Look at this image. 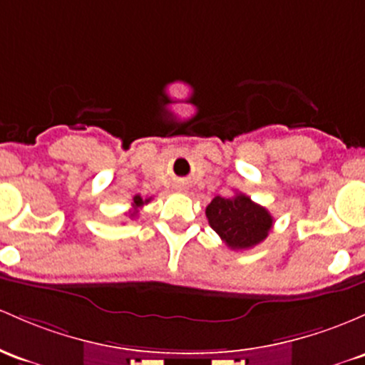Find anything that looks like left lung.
I'll return each instance as SVG.
<instances>
[{
	"mask_svg": "<svg viewBox=\"0 0 365 365\" xmlns=\"http://www.w3.org/2000/svg\"><path fill=\"white\" fill-rule=\"evenodd\" d=\"M207 222L230 250H250L265 241L274 218L244 194L216 197L206 207Z\"/></svg>",
	"mask_w": 365,
	"mask_h": 365,
	"instance_id": "obj_1",
	"label": "left lung"
}]
</instances>
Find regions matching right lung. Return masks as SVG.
<instances>
[{
    "label": "right lung",
    "instance_id": "obj_1",
    "mask_svg": "<svg viewBox=\"0 0 365 365\" xmlns=\"http://www.w3.org/2000/svg\"><path fill=\"white\" fill-rule=\"evenodd\" d=\"M149 201H150V197L143 199L142 195H135V197H133V202H131V206H133V211H131V213H130L131 218H133V216H137V215H138V210H140V207H142L143 204H147Z\"/></svg>",
    "mask_w": 365,
    "mask_h": 365
}]
</instances>
